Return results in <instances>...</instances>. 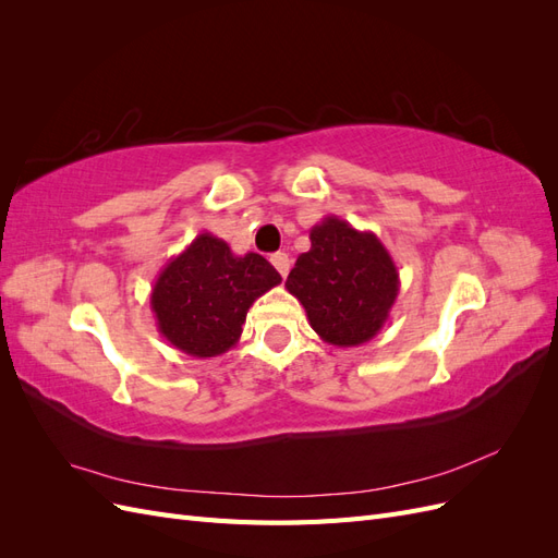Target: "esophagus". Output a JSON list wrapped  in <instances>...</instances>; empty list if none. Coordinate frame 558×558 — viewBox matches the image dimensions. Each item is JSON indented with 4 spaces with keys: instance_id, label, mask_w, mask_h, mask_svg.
Wrapping results in <instances>:
<instances>
[{
    "instance_id": "34e87169",
    "label": "esophagus",
    "mask_w": 558,
    "mask_h": 558,
    "mask_svg": "<svg viewBox=\"0 0 558 558\" xmlns=\"http://www.w3.org/2000/svg\"><path fill=\"white\" fill-rule=\"evenodd\" d=\"M272 265L277 267V272L286 279V275H289V269H291V258H289V253H283V251H277V253H272Z\"/></svg>"
}]
</instances>
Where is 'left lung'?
<instances>
[{
	"instance_id": "8db88e82",
	"label": "left lung",
	"mask_w": 558,
	"mask_h": 558,
	"mask_svg": "<svg viewBox=\"0 0 558 558\" xmlns=\"http://www.w3.org/2000/svg\"><path fill=\"white\" fill-rule=\"evenodd\" d=\"M286 289L300 300L310 326L332 347H361L377 337L396 305L400 275L375 232L326 216L310 230Z\"/></svg>"
}]
</instances>
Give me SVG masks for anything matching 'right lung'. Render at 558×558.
<instances>
[{"instance_id":"right-lung-1","label":"right lung","mask_w":558,"mask_h":558,"mask_svg":"<svg viewBox=\"0 0 558 558\" xmlns=\"http://www.w3.org/2000/svg\"><path fill=\"white\" fill-rule=\"evenodd\" d=\"M281 275L258 253L234 256L228 242L199 232L170 258L150 291L158 332L193 359H214L240 342L248 307Z\"/></svg>"}]
</instances>
